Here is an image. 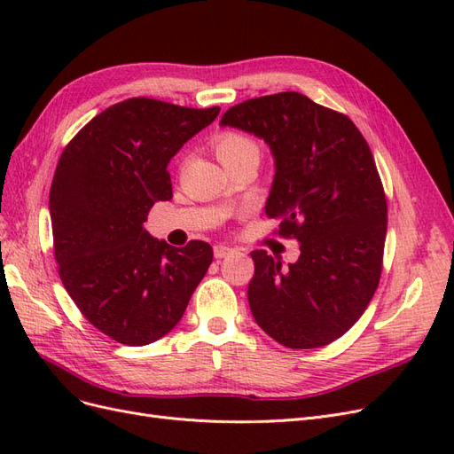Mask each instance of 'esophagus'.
<instances>
[{
  "label": "esophagus",
  "mask_w": 454,
  "mask_h": 454,
  "mask_svg": "<svg viewBox=\"0 0 454 454\" xmlns=\"http://www.w3.org/2000/svg\"><path fill=\"white\" fill-rule=\"evenodd\" d=\"M231 254H235V248H229V246H225V244L214 246V255H215V259H223V257H227V255H231Z\"/></svg>",
  "instance_id": "34e87169"
}]
</instances>
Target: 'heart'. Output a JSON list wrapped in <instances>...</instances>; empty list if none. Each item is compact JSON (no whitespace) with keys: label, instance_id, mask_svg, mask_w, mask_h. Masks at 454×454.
<instances>
[{"label":"heart","instance_id":"1","mask_svg":"<svg viewBox=\"0 0 454 454\" xmlns=\"http://www.w3.org/2000/svg\"><path fill=\"white\" fill-rule=\"evenodd\" d=\"M214 147H215L217 159L223 162V167L232 160H239L242 157H257L259 153L257 144L250 138V136L240 134V132L219 134L214 142Z\"/></svg>","mask_w":454,"mask_h":454}]
</instances>
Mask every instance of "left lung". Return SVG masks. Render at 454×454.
I'll use <instances>...</instances> for the list:
<instances>
[{"label": "left lung", "mask_w": 454, "mask_h": 454, "mask_svg": "<svg viewBox=\"0 0 454 454\" xmlns=\"http://www.w3.org/2000/svg\"><path fill=\"white\" fill-rule=\"evenodd\" d=\"M219 125L269 145L265 214L301 250L286 267L280 255L252 252L254 318L287 348L325 347L358 322L380 278L387 199L371 149L347 115L299 92L232 106Z\"/></svg>", "instance_id": "obj_1"}]
</instances>
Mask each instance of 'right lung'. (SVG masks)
I'll return each mask as SVG.
<instances>
[{"mask_svg": "<svg viewBox=\"0 0 454 454\" xmlns=\"http://www.w3.org/2000/svg\"><path fill=\"white\" fill-rule=\"evenodd\" d=\"M217 114L130 98L62 151L49 197L60 278L85 318L122 345L170 333L212 263L210 244L174 248L144 223L151 206L172 199L170 159Z\"/></svg>", "mask_w": 454, "mask_h": 454, "instance_id": "right-lung-1", "label": "right lung"}]
</instances>
